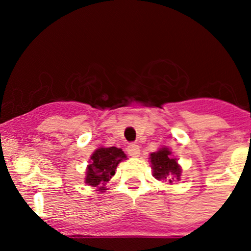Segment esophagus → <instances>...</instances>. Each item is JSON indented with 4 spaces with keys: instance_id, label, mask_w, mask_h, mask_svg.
<instances>
[{
    "instance_id": "34e87169",
    "label": "esophagus",
    "mask_w": 251,
    "mask_h": 251,
    "mask_svg": "<svg viewBox=\"0 0 251 251\" xmlns=\"http://www.w3.org/2000/svg\"><path fill=\"white\" fill-rule=\"evenodd\" d=\"M139 151H140L139 146H138L137 144H131V145L127 146V152L131 157H133V158L139 157V153H140Z\"/></svg>"
}]
</instances>
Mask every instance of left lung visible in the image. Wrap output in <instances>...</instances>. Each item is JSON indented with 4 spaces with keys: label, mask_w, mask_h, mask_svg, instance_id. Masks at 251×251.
Returning <instances> with one entry per match:
<instances>
[{
    "label": "left lung",
    "mask_w": 251,
    "mask_h": 251,
    "mask_svg": "<svg viewBox=\"0 0 251 251\" xmlns=\"http://www.w3.org/2000/svg\"><path fill=\"white\" fill-rule=\"evenodd\" d=\"M150 162L153 177L157 180H180L181 168L178 164V159L172 154V151L166 146L160 148L158 151L150 154Z\"/></svg>",
    "instance_id": "left-lung-1"
}]
</instances>
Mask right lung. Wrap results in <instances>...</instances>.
I'll return each mask as SVG.
<instances>
[{"label":"right lung","mask_w":251,"mask_h":251,"mask_svg":"<svg viewBox=\"0 0 251 251\" xmlns=\"http://www.w3.org/2000/svg\"><path fill=\"white\" fill-rule=\"evenodd\" d=\"M127 159V155L124 153L122 149L98 148L89 158V164L86 169L85 183L93 186L97 191L105 192L108 190L106 184L116 175L117 166L120 162Z\"/></svg>","instance_id":"1"}]
</instances>
